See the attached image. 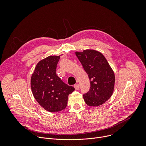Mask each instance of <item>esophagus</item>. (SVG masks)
<instances>
[{
	"label": "esophagus",
	"instance_id": "34e87169",
	"mask_svg": "<svg viewBox=\"0 0 146 146\" xmlns=\"http://www.w3.org/2000/svg\"><path fill=\"white\" fill-rule=\"evenodd\" d=\"M74 88L76 90H78L79 88H80V84H78V83H77V84H76L74 86Z\"/></svg>",
	"mask_w": 146,
	"mask_h": 146
}]
</instances>
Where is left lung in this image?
Instances as JSON below:
<instances>
[{
	"label": "left lung",
	"instance_id": "obj_1",
	"mask_svg": "<svg viewBox=\"0 0 146 146\" xmlns=\"http://www.w3.org/2000/svg\"><path fill=\"white\" fill-rule=\"evenodd\" d=\"M76 55L90 80V89L83 95L90 106H98L105 103L112 95L115 76L113 70L103 55L94 50L76 52Z\"/></svg>",
	"mask_w": 146,
	"mask_h": 146
}]
</instances>
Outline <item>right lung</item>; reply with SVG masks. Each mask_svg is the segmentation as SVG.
Returning a JSON list of instances; mask_svg holds the SVG:
<instances>
[{"label": "right lung", "instance_id": "add662e5", "mask_svg": "<svg viewBox=\"0 0 146 146\" xmlns=\"http://www.w3.org/2000/svg\"><path fill=\"white\" fill-rule=\"evenodd\" d=\"M60 56H49L37 64L31 80L33 95L39 105L49 112L65 109L74 88L65 84L56 73Z\"/></svg>", "mask_w": 146, "mask_h": 146}]
</instances>
